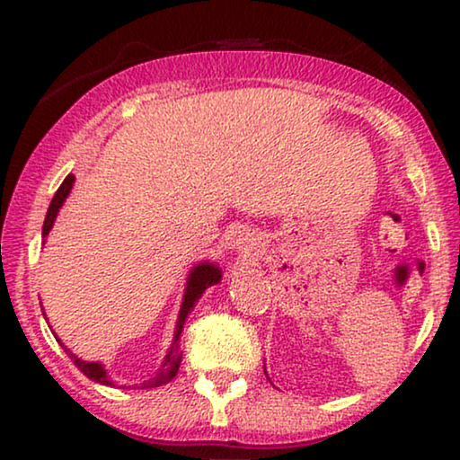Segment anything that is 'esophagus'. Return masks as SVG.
Wrapping results in <instances>:
<instances>
[{"instance_id": "34e87169", "label": "esophagus", "mask_w": 460, "mask_h": 460, "mask_svg": "<svg viewBox=\"0 0 460 460\" xmlns=\"http://www.w3.org/2000/svg\"><path fill=\"white\" fill-rule=\"evenodd\" d=\"M251 241H253V238H251L249 232H244V230H238V232H234V234H232V238H230L232 247L238 249V251L249 249V247H251Z\"/></svg>"}]
</instances>
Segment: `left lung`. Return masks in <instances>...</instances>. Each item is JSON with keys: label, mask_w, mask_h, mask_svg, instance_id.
<instances>
[{"label": "left lung", "mask_w": 460, "mask_h": 460, "mask_svg": "<svg viewBox=\"0 0 460 460\" xmlns=\"http://www.w3.org/2000/svg\"><path fill=\"white\" fill-rule=\"evenodd\" d=\"M263 370H266V367H263ZM266 375H268V373H266Z\"/></svg>", "instance_id": "1"}]
</instances>
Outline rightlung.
Masks as SVG:
<instances>
[{"mask_svg":"<svg viewBox=\"0 0 460 460\" xmlns=\"http://www.w3.org/2000/svg\"><path fill=\"white\" fill-rule=\"evenodd\" d=\"M73 184H75V175L68 173L65 181H62L58 190H56L52 203H49L48 207V213H46V222H43V230H41V236L43 241H46V236L49 234V230H52V226L56 222V216H58L60 207L65 205V200L68 199V194H71L73 190ZM222 280V270H219L217 263L213 261H200L197 263V266H192L190 274H188L186 279V288H184V297H181V305H180V314H178V323H175V331H173V341L172 345H169L167 354L165 358H163L161 367L156 373L150 376V379H146L144 383H140L142 389H150V387H161L165 385V383H169L173 379L175 375H178V368H180V362H181V349H180V335L181 331H184V323L188 318V314H190V310L194 307V304L200 299V295H203L207 288L217 285V282ZM46 316V314H43ZM48 320V318H46ZM60 341V339H58ZM62 348H65V351L68 356H71V360L77 364V368L84 373L85 376H90L92 381L100 383V385H115V381L111 379L109 373H106L104 364L100 362H85L81 360V358H77L73 354L71 349L66 348L65 343H60Z\"/></svg>","mask_w":460,"mask_h":460,"instance_id":"add662e5","label":"right lung"}]
</instances>
